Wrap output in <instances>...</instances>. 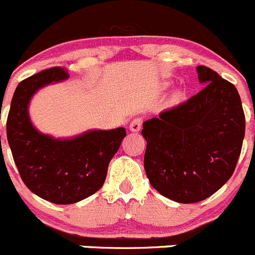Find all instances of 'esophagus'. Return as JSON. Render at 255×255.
Wrapping results in <instances>:
<instances>
[{
  "label": "esophagus",
  "instance_id": "obj_1",
  "mask_svg": "<svg viewBox=\"0 0 255 255\" xmlns=\"http://www.w3.org/2000/svg\"><path fill=\"white\" fill-rule=\"evenodd\" d=\"M142 123H143V120L140 117H137L134 118V120L130 122L129 125V129L132 130V132H139L140 128H142Z\"/></svg>",
  "mask_w": 255,
  "mask_h": 255
}]
</instances>
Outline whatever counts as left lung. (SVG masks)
Segmentation results:
<instances>
[{"label": "left lung", "instance_id": "1", "mask_svg": "<svg viewBox=\"0 0 255 255\" xmlns=\"http://www.w3.org/2000/svg\"><path fill=\"white\" fill-rule=\"evenodd\" d=\"M204 86L196 96L143 123L144 169L165 198L196 203L221 189L236 169L246 132L234 85L206 66L197 67Z\"/></svg>", "mask_w": 255, "mask_h": 255}]
</instances>
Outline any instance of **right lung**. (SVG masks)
I'll return each instance as SVG.
<instances>
[{"instance_id": "add662e5", "label": "right lung", "mask_w": 255, "mask_h": 255, "mask_svg": "<svg viewBox=\"0 0 255 255\" xmlns=\"http://www.w3.org/2000/svg\"><path fill=\"white\" fill-rule=\"evenodd\" d=\"M67 78L62 68L53 67L22 81L7 118V139L22 180L32 193L54 204L77 203L96 193L126 137L123 127L88 129L68 138H56L34 127L28 112L32 97Z\"/></svg>"}]
</instances>
